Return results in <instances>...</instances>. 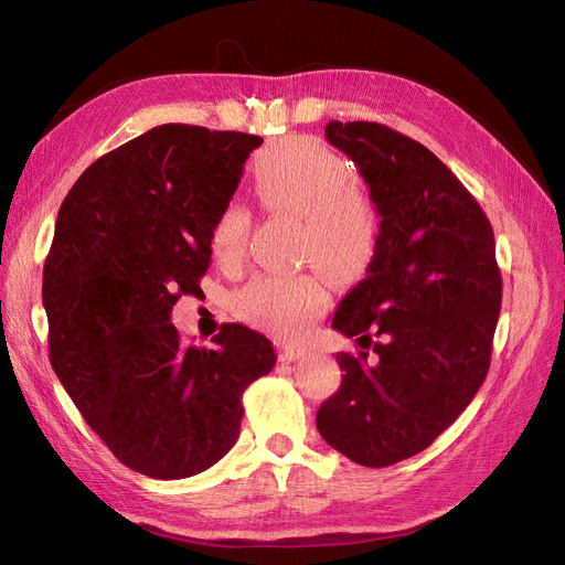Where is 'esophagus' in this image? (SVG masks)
<instances>
[{
  "label": "esophagus",
  "instance_id": "obj_1",
  "mask_svg": "<svg viewBox=\"0 0 565 565\" xmlns=\"http://www.w3.org/2000/svg\"><path fill=\"white\" fill-rule=\"evenodd\" d=\"M280 355H282V361L295 363V361H299V358L306 355V349L299 347V344H285V347L280 349Z\"/></svg>",
  "mask_w": 565,
  "mask_h": 565
}]
</instances>
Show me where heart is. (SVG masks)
Listing matches in <instances>:
<instances>
[{
	"label": "heart",
	"instance_id": "1",
	"mask_svg": "<svg viewBox=\"0 0 565 565\" xmlns=\"http://www.w3.org/2000/svg\"><path fill=\"white\" fill-rule=\"evenodd\" d=\"M249 188L266 212L299 216L297 252L316 262L339 285L367 276L382 243V214L374 200L353 185L347 158L311 136H287L256 152L247 167ZM252 216L241 202H226L210 226L214 264L233 273L245 259ZM330 303V289L313 270L262 273L235 297V316L249 328L278 339H295Z\"/></svg>",
	"mask_w": 565,
	"mask_h": 565
}]
</instances>
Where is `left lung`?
I'll return each instance as SVG.
<instances>
[{
    "label": "left lung",
    "instance_id": "obj_1",
    "mask_svg": "<svg viewBox=\"0 0 565 565\" xmlns=\"http://www.w3.org/2000/svg\"><path fill=\"white\" fill-rule=\"evenodd\" d=\"M382 214L367 278L341 299L332 328L367 361L339 353L341 386L316 415L320 436L363 467L429 448L481 388L502 306L494 235L481 204L429 148L377 122H330Z\"/></svg>",
    "mask_w": 565,
    "mask_h": 565
}]
</instances>
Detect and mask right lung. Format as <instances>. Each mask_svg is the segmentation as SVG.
Masks as SVG:
<instances>
[{
	"label": "right lung",
	"mask_w": 565,
	"mask_h": 565,
	"mask_svg": "<svg viewBox=\"0 0 565 565\" xmlns=\"http://www.w3.org/2000/svg\"><path fill=\"white\" fill-rule=\"evenodd\" d=\"M262 143L162 125L87 167L58 210L42 278L51 367L110 452L160 481L216 465L241 436L245 388L276 365L245 324L202 349L169 320L200 292L212 218Z\"/></svg>",
	"instance_id": "right-lung-1"
}]
</instances>
